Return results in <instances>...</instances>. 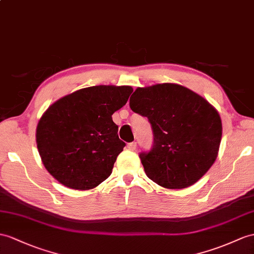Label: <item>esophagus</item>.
<instances>
[{
	"mask_svg": "<svg viewBox=\"0 0 254 254\" xmlns=\"http://www.w3.org/2000/svg\"><path fill=\"white\" fill-rule=\"evenodd\" d=\"M127 146L130 151H134L135 148H137V142H130V143H128Z\"/></svg>",
	"mask_w": 254,
	"mask_h": 254,
	"instance_id": "34e87169",
	"label": "esophagus"
}]
</instances>
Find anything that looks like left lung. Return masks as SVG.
Instances as JSON below:
<instances>
[{
  "label": "left lung",
  "instance_id": "8db88e82",
  "mask_svg": "<svg viewBox=\"0 0 254 254\" xmlns=\"http://www.w3.org/2000/svg\"><path fill=\"white\" fill-rule=\"evenodd\" d=\"M129 107L147 117L153 146L139 157L146 176L166 189L190 187L218 156L222 138L220 115L194 91L177 84L137 88Z\"/></svg>",
  "mask_w": 254,
  "mask_h": 254
}]
</instances>
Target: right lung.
<instances>
[{
    "label": "right lung",
    "mask_w": 254,
    "mask_h": 254,
    "mask_svg": "<svg viewBox=\"0 0 254 254\" xmlns=\"http://www.w3.org/2000/svg\"><path fill=\"white\" fill-rule=\"evenodd\" d=\"M130 86H92L59 99L36 128L42 162L56 180L73 190L98 187L112 174L126 145L112 114L126 104Z\"/></svg>",
    "instance_id": "right-lung-1"
}]
</instances>
